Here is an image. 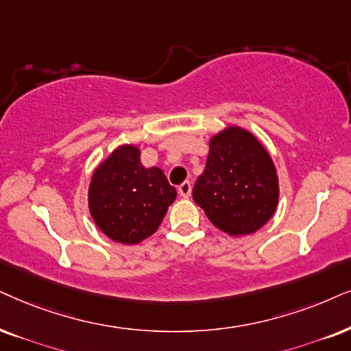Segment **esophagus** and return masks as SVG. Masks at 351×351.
Returning a JSON list of instances; mask_svg holds the SVG:
<instances>
[{
	"label": "esophagus",
	"instance_id": "1",
	"mask_svg": "<svg viewBox=\"0 0 351 351\" xmlns=\"http://www.w3.org/2000/svg\"><path fill=\"white\" fill-rule=\"evenodd\" d=\"M191 191H193V186H191L189 181H184L178 186V193L181 197H189L191 196Z\"/></svg>",
	"mask_w": 351,
	"mask_h": 351
}]
</instances>
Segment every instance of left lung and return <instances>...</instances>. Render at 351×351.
<instances>
[{
    "label": "left lung",
    "mask_w": 351,
    "mask_h": 351,
    "mask_svg": "<svg viewBox=\"0 0 351 351\" xmlns=\"http://www.w3.org/2000/svg\"><path fill=\"white\" fill-rule=\"evenodd\" d=\"M278 194L272 157L251 131L230 124L210 137L193 199L217 228L237 238L257 232L277 210Z\"/></svg>",
    "instance_id": "left-lung-1"
}]
</instances>
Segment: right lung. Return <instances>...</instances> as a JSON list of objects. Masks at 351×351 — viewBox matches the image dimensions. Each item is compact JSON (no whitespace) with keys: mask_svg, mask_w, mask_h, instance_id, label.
Wrapping results in <instances>:
<instances>
[{"mask_svg":"<svg viewBox=\"0 0 351 351\" xmlns=\"http://www.w3.org/2000/svg\"><path fill=\"white\" fill-rule=\"evenodd\" d=\"M176 189L158 167H144L141 149L118 145L92 173L88 212L100 232L121 245H137L157 232Z\"/></svg>","mask_w":351,"mask_h":351,"instance_id":"obj_1","label":"right lung"}]
</instances>
